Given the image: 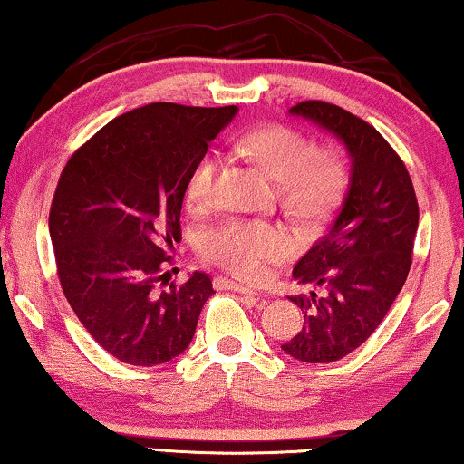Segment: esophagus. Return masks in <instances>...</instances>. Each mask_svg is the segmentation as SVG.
<instances>
[{
  "label": "esophagus",
  "instance_id": "34e87169",
  "mask_svg": "<svg viewBox=\"0 0 464 464\" xmlns=\"http://www.w3.org/2000/svg\"><path fill=\"white\" fill-rule=\"evenodd\" d=\"M218 284L221 285V287H227V290H234V292H238V294H246V296H256L257 300H260V303H264V298L260 296V294H257L256 290H251V287H246V285H243V284H237V281H227V279H219Z\"/></svg>",
  "mask_w": 464,
  "mask_h": 464
}]
</instances>
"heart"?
Wrapping results in <instances>:
<instances>
[{"label":"heart","instance_id":"heart-1","mask_svg":"<svg viewBox=\"0 0 464 464\" xmlns=\"http://www.w3.org/2000/svg\"><path fill=\"white\" fill-rule=\"evenodd\" d=\"M238 149L279 185L284 208L303 224H317L326 218L345 188V166L339 155L320 153L309 136L287 125L246 131L238 138ZM218 168L219 160L213 153L198 160L185 188L189 207H208ZM287 251L290 238L285 232L257 221L230 224L207 238L210 260L249 281L264 279L270 264L285 257Z\"/></svg>","mask_w":464,"mask_h":464}]
</instances>
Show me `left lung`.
<instances>
[{"label":"left lung","instance_id":"8db88e82","mask_svg":"<svg viewBox=\"0 0 464 464\" xmlns=\"http://www.w3.org/2000/svg\"><path fill=\"white\" fill-rule=\"evenodd\" d=\"M345 144L350 183L326 234L300 257L292 276L317 292L294 296L304 313L287 356L326 364L358 350L405 285L418 232V200L402 160L379 131L328 102L290 108Z\"/></svg>","mask_w":464,"mask_h":464}]
</instances>
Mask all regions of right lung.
Returning <instances> with one entry per match:
<instances>
[{
  "instance_id": "right-lung-1",
  "label": "right lung",
  "mask_w": 464,
  "mask_h": 464,
  "mask_svg": "<svg viewBox=\"0 0 464 464\" xmlns=\"http://www.w3.org/2000/svg\"><path fill=\"white\" fill-rule=\"evenodd\" d=\"M237 112L170 102L136 108L89 138L59 177L48 232L62 290L95 343L125 364L183 353L215 294L200 270L168 284V266L189 174Z\"/></svg>"
}]
</instances>
